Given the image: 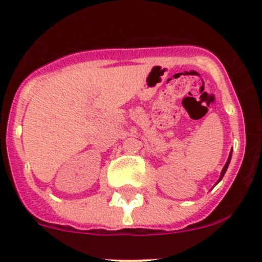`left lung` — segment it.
Listing matches in <instances>:
<instances>
[{"mask_svg":"<svg viewBox=\"0 0 262 262\" xmlns=\"http://www.w3.org/2000/svg\"><path fill=\"white\" fill-rule=\"evenodd\" d=\"M231 157H232V152L229 153V157H228V160H227V162H226V165H224V167H223V170H222V173H221V178H219V180H218V182L222 180V179H223V176H224V173H226V171H227V168H228V165H229V162H231Z\"/></svg>","mask_w":262,"mask_h":262,"instance_id":"8db88e82","label":"left lung"}]
</instances>
